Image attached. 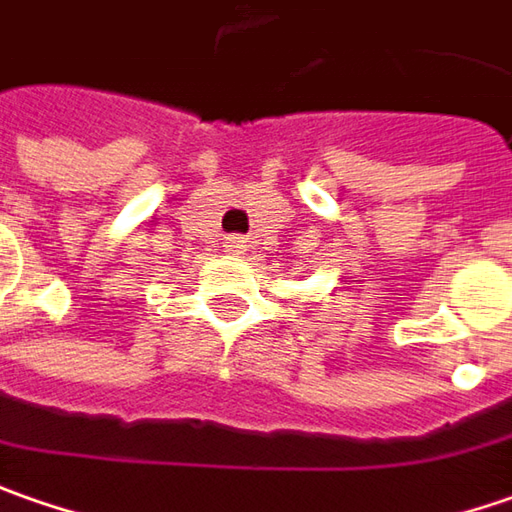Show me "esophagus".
<instances>
[{"instance_id": "obj_1", "label": "esophagus", "mask_w": 512, "mask_h": 512, "mask_svg": "<svg viewBox=\"0 0 512 512\" xmlns=\"http://www.w3.org/2000/svg\"><path fill=\"white\" fill-rule=\"evenodd\" d=\"M229 243H232V252H240V249H246V240H243V238H229Z\"/></svg>"}]
</instances>
